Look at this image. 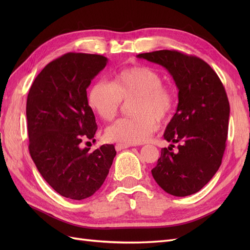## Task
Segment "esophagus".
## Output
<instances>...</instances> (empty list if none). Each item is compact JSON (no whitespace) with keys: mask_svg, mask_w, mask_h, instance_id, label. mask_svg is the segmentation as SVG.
<instances>
[{"mask_svg":"<svg viewBox=\"0 0 250 250\" xmlns=\"http://www.w3.org/2000/svg\"><path fill=\"white\" fill-rule=\"evenodd\" d=\"M132 146H137V145H131V144H121V143H118V144H116V150L120 151V150H122V149H126V148H129V147H132Z\"/></svg>","mask_w":250,"mask_h":250,"instance_id":"34e87169","label":"esophagus"}]
</instances>
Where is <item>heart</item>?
<instances>
[{
    "label": "heart",
    "mask_w": 250,
    "mask_h": 250,
    "mask_svg": "<svg viewBox=\"0 0 250 250\" xmlns=\"http://www.w3.org/2000/svg\"><path fill=\"white\" fill-rule=\"evenodd\" d=\"M130 118L118 120L106 130V138L121 144L146 142L175 108L176 96L163 84L162 75L152 67L137 65L117 73L109 83L98 81L88 90L89 107L100 119L116 118L123 101L132 100Z\"/></svg>",
    "instance_id": "heart-1"
}]
</instances>
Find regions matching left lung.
<instances>
[{"instance_id": "1", "label": "left lung", "mask_w": 250, "mask_h": 250, "mask_svg": "<svg viewBox=\"0 0 250 250\" xmlns=\"http://www.w3.org/2000/svg\"><path fill=\"white\" fill-rule=\"evenodd\" d=\"M161 64L178 88V105L164 138L163 148L151 170L165 192L178 197L197 193L220 167L229 132V102L216 72L199 57L176 50L138 55ZM174 143L178 150L173 151Z\"/></svg>"}]
</instances>
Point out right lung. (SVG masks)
<instances>
[{"label": "right lung", "mask_w": 250, "mask_h": 250, "mask_svg": "<svg viewBox=\"0 0 250 250\" xmlns=\"http://www.w3.org/2000/svg\"><path fill=\"white\" fill-rule=\"evenodd\" d=\"M106 63L102 55L66 53L43 67L28 94L30 155L43 179L70 199L99 190L117 154L107 144L93 152L80 147L94 140L98 128L86 88Z\"/></svg>", "instance_id": "1"}]
</instances>
